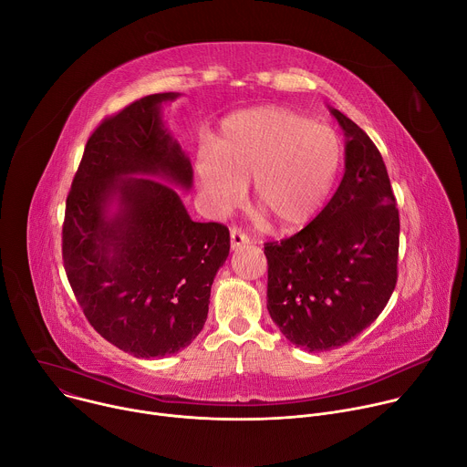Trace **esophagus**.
I'll return each mask as SVG.
<instances>
[{"mask_svg":"<svg viewBox=\"0 0 467 467\" xmlns=\"http://www.w3.org/2000/svg\"><path fill=\"white\" fill-rule=\"evenodd\" d=\"M230 241H232V250H239V248L250 244V237L235 226L230 230Z\"/></svg>","mask_w":467,"mask_h":467,"instance_id":"obj_1","label":"esophagus"}]
</instances>
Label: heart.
Returning a JSON list of instances; mask_svg holds the SVG:
<instances>
[{
  "label": "heart",
  "instance_id": "1",
  "mask_svg": "<svg viewBox=\"0 0 467 467\" xmlns=\"http://www.w3.org/2000/svg\"><path fill=\"white\" fill-rule=\"evenodd\" d=\"M341 165L337 133L285 108H255L228 117L217 144L196 153V182L217 213L235 207L254 178V198L280 230L312 219Z\"/></svg>",
  "mask_w": 467,
  "mask_h": 467
}]
</instances>
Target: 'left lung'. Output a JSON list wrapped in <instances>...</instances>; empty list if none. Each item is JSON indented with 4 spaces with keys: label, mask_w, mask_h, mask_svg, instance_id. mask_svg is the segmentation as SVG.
Segmentation results:
<instances>
[{
    "label": "left lung",
    "mask_w": 467,
    "mask_h": 467,
    "mask_svg": "<svg viewBox=\"0 0 467 467\" xmlns=\"http://www.w3.org/2000/svg\"><path fill=\"white\" fill-rule=\"evenodd\" d=\"M345 131V174L325 210L295 235L265 243L267 309L309 352L337 348L366 330L397 284L399 210L369 135L330 108Z\"/></svg>",
    "instance_id": "1"
}]
</instances>
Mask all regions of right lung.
Wrapping results in <instances>:
<instances>
[{
    "mask_svg": "<svg viewBox=\"0 0 467 467\" xmlns=\"http://www.w3.org/2000/svg\"><path fill=\"white\" fill-rule=\"evenodd\" d=\"M178 96L150 94L103 119L67 198L63 264L70 287L92 328L137 358L191 345L230 254L228 228L191 221L169 185L192 183L191 161L161 120V103ZM135 173L150 178H129Z\"/></svg>",
    "mask_w": 467,
    "mask_h": 467,
    "instance_id": "1",
    "label": "right lung"
}]
</instances>
